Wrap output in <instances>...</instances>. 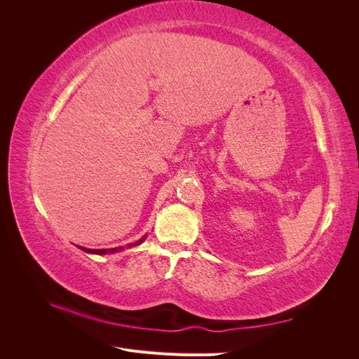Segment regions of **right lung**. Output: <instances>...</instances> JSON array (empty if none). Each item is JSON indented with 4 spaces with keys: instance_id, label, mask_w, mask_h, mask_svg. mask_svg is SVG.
Masks as SVG:
<instances>
[{
    "instance_id": "obj_1",
    "label": "right lung",
    "mask_w": 359,
    "mask_h": 359,
    "mask_svg": "<svg viewBox=\"0 0 359 359\" xmlns=\"http://www.w3.org/2000/svg\"><path fill=\"white\" fill-rule=\"evenodd\" d=\"M145 238H147V235H144L142 238H140L139 241H136V243H133V244H128L127 245V248H132V247H136V245H139V244H142L144 241H145ZM79 248H82L83 252H86V253H93V255H112V253H118V252H123V247H115V248H100V250H93V248H85V247H79Z\"/></svg>"
}]
</instances>
